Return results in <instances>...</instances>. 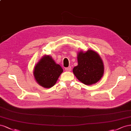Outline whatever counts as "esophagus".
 Returning <instances> with one entry per match:
<instances>
[{
	"label": "esophagus",
	"instance_id": "obj_1",
	"mask_svg": "<svg viewBox=\"0 0 131 131\" xmlns=\"http://www.w3.org/2000/svg\"><path fill=\"white\" fill-rule=\"evenodd\" d=\"M65 70L66 71H71V67L69 66L68 68H66Z\"/></svg>",
	"mask_w": 131,
	"mask_h": 131
}]
</instances>
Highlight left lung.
Listing matches in <instances>:
<instances>
[{"label": "left lung", "instance_id": "obj_1", "mask_svg": "<svg viewBox=\"0 0 131 131\" xmlns=\"http://www.w3.org/2000/svg\"><path fill=\"white\" fill-rule=\"evenodd\" d=\"M78 65L74 67L73 73L80 82L85 85H92L99 81L103 76V61L97 52L88 49L77 53Z\"/></svg>", "mask_w": 131, "mask_h": 131}]
</instances>
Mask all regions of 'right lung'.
<instances>
[{"mask_svg":"<svg viewBox=\"0 0 131 131\" xmlns=\"http://www.w3.org/2000/svg\"><path fill=\"white\" fill-rule=\"evenodd\" d=\"M62 72L61 66L57 64L51 56L46 55L35 65L33 75L36 81L40 86L49 88L57 83Z\"/></svg>","mask_w":131,"mask_h":131,"instance_id":"1","label":"right lung"}]
</instances>
